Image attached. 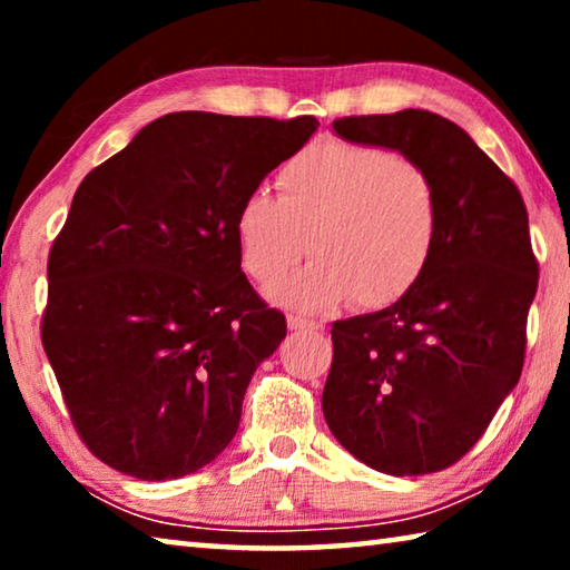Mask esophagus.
Instances as JSON below:
<instances>
[{"mask_svg": "<svg viewBox=\"0 0 570 570\" xmlns=\"http://www.w3.org/2000/svg\"><path fill=\"white\" fill-rule=\"evenodd\" d=\"M286 324H288V330H292V332H314V330H322V324L308 322V320H304V316H298V314H288V316H286Z\"/></svg>", "mask_w": 570, "mask_h": 570, "instance_id": "esophagus-1", "label": "esophagus"}]
</instances>
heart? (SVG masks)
<instances>
[{
    "label": "heart",
    "mask_w": 570,
    "mask_h": 570,
    "mask_svg": "<svg viewBox=\"0 0 570 570\" xmlns=\"http://www.w3.org/2000/svg\"><path fill=\"white\" fill-rule=\"evenodd\" d=\"M440 226V193L422 163L344 140L296 153L276 173V198L248 193L234 218L240 266L256 284H276L306 250L316 256L272 292L302 312L352 296L364 308L400 302L428 272Z\"/></svg>",
    "instance_id": "obj_1"
}]
</instances>
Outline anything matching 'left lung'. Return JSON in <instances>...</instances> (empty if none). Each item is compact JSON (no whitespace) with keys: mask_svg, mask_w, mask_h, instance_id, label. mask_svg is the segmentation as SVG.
Listing matches in <instances>:
<instances>
[{"mask_svg":"<svg viewBox=\"0 0 570 570\" xmlns=\"http://www.w3.org/2000/svg\"><path fill=\"white\" fill-rule=\"evenodd\" d=\"M334 130L422 163L440 193L428 272L382 312L332 324L322 394L332 435L356 460L428 475L475 445L523 372L538 288L528 210L515 183L442 115H352Z\"/></svg>","mask_w":570,"mask_h":570,"instance_id":"obj_1","label":"left lung"}]
</instances>
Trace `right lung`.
Instances as JSON below:
<instances>
[{"instance_id": "obj_1", "label": "right lung", "mask_w": 570, "mask_h": 570, "mask_svg": "<svg viewBox=\"0 0 570 570\" xmlns=\"http://www.w3.org/2000/svg\"><path fill=\"white\" fill-rule=\"evenodd\" d=\"M316 125L170 112L80 183L47 262L42 346L105 465L173 480L234 440L256 366L286 336L240 272L234 218Z\"/></svg>"}]
</instances>
